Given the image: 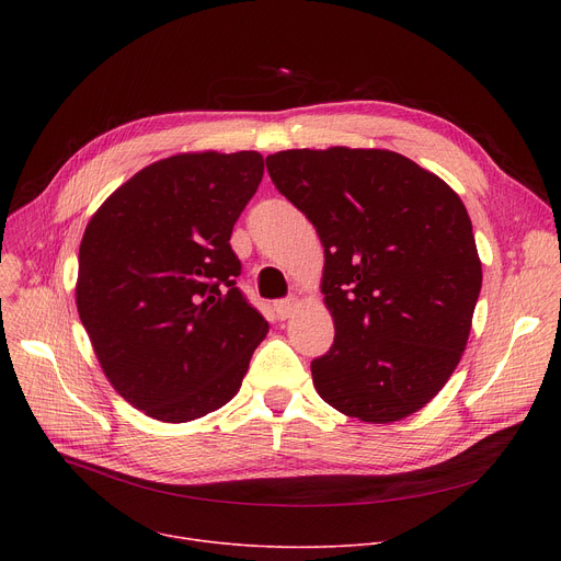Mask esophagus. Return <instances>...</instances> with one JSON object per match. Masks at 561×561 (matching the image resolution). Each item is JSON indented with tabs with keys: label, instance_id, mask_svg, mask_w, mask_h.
<instances>
[{
	"label": "esophagus",
	"instance_id": "1",
	"mask_svg": "<svg viewBox=\"0 0 561 561\" xmlns=\"http://www.w3.org/2000/svg\"><path fill=\"white\" fill-rule=\"evenodd\" d=\"M296 309H298V298H286V300H277V302H275V313H277L282 320L290 318L293 313H296Z\"/></svg>",
	"mask_w": 561,
	"mask_h": 561
}]
</instances>
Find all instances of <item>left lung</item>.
Returning a JSON list of instances; mask_svg holds the SVG:
<instances>
[{"label":"left lung","instance_id":"8db88e82","mask_svg":"<svg viewBox=\"0 0 561 561\" xmlns=\"http://www.w3.org/2000/svg\"><path fill=\"white\" fill-rule=\"evenodd\" d=\"M265 165L325 248L334 345L311 362L318 396L362 423L416 414L455 373L482 288L463 202L391 150H286Z\"/></svg>","mask_w":561,"mask_h":561}]
</instances>
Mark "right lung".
I'll use <instances>...</instances> for the list:
<instances>
[{"label": "right lung", "instance_id": "right-lung-1", "mask_svg": "<svg viewBox=\"0 0 561 561\" xmlns=\"http://www.w3.org/2000/svg\"><path fill=\"white\" fill-rule=\"evenodd\" d=\"M263 176L259 152H184L136 172L85 225L77 311L111 387L188 423L241 389L268 322L236 288L229 239Z\"/></svg>", "mask_w": 561, "mask_h": 561}]
</instances>
